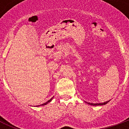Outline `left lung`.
<instances>
[{"mask_svg": "<svg viewBox=\"0 0 129 129\" xmlns=\"http://www.w3.org/2000/svg\"><path fill=\"white\" fill-rule=\"evenodd\" d=\"M110 101V100H109ZM109 101H106V102H104V103H88V104L91 105H94V106H97V105H105L107 104L108 102H109Z\"/></svg>", "mask_w": 129, "mask_h": 129, "instance_id": "obj_1", "label": "left lung"}]
</instances>
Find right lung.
<instances>
[{
    "label": "right lung",
    "mask_w": 129,
    "mask_h": 129,
    "mask_svg": "<svg viewBox=\"0 0 129 129\" xmlns=\"http://www.w3.org/2000/svg\"><path fill=\"white\" fill-rule=\"evenodd\" d=\"M52 98H51V99H50V100H48V101H47V102H46V103H43V104L41 105H41H46V104H47V103H49V102H50V101H52ZM39 106H40V105H37V107H39Z\"/></svg>",
    "instance_id": "add662e5"
}]
</instances>
